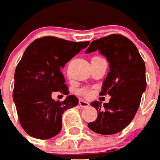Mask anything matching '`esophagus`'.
I'll list each match as a JSON object with an SVG mask.
<instances>
[{"label": "esophagus", "mask_w": 160, "mask_h": 160, "mask_svg": "<svg viewBox=\"0 0 160 160\" xmlns=\"http://www.w3.org/2000/svg\"><path fill=\"white\" fill-rule=\"evenodd\" d=\"M79 105L81 106V107H88V105H89V103L87 101H85L83 99H79Z\"/></svg>", "instance_id": "1"}]
</instances>
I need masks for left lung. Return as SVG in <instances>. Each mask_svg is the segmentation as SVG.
<instances>
[{
	"label": "left lung",
	"mask_w": 160,
	"mask_h": 160,
	"mask_svg": "<svg viewBox=\"0 0 160 160\" xmlns=\"http://www.w3.org/2000/svg\"><path fill=\"white\" fill-rule=\"evenodd\" d=\"M96 50L106 57L110 69L100 94L111 98L104 105L98 101L91 103L98 116L88 127L98 134L111 135L123 130L134 118L147 87L146 68L135 44L120 34L93 40L85 53Z\"/></svg>",
	"instance_id": "left-lung-1"
}]
</instances>
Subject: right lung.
I'll return each instance as SVG.
<instances>
[{"mask_svg":"<svg viewBox=\"0 0 160 160\" xmlns=\"http://www.w3.org/2000/svg\"><path fill=\"white\" fill-rule=\"evenodd\" d=\"M89 43L47 36L33 41L25 50L14 74L12 98L20 124L29 136L49 139L61 132L62 114L77 106L78 98L68 95L60 102L51 95L53 92L68 94L61 70Z\"/></svg>","mask_w":160,"mask_h":160,"instance_id":"add662e5","label":"right lung"}]
</instances>
